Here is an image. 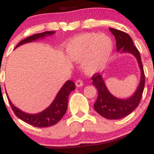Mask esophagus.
Segmentation results:
<instances>
[{"label":"esophagus","instance_id":"obj_1","mask_svg":"<svg viewBox=\"0 0 154 154\" xmlns=\"http://www.w3.org/2000/svg\"><path fill=\"white\" fill-rule=\"evenodd\" d=\"M75 85H76V86H77V87H78V88L82 87V86L83 85V81L82 80V79H77V80L76 81Z\"/></svg>","mask_w":154,"mask_h":154}]
</instances>
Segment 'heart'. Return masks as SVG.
<instances>
[{
    "instance_id": "b5f03b06",
    "label": "heart",
    "mask_w": 154,
    "mask_h": 154,
    "mask_svg": "<svg viewBox=\"0 0 154 154\" xmlns=\"http://www.w3.org/2000/svg\"><path fill=\"white\" fill-rule=\"evenodd\" d=\"M114 49L112 40L106 35L91 32L79 35L72 39L66 45V52L72 60L84 62L88 75L100 71L109 61Z\"/></svg>"
}]
</instances>
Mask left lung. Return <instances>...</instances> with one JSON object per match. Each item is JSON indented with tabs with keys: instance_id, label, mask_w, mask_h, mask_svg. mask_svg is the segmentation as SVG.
Segmentation results:
<instances>
[{
	"instance_id": "obj_1",
	"label": "left lung",
	"mask_w": 154,
	"mask_h": 154,
	"mask_svg": "<svg viewBox=\"0 0 154 154\" xmlns=\"http://www.w3.org/2000/svg\"><path fill=\"white\" fill-rule=\"evenodd\" d=\"M109 30L115 37L117 51L134 55L137 60L141 72L140 82L138 87L134 95L128 99H119L111 95L108 91L100 74L96 73L92 76L93 85L98 91V98L94 104L95 110L106 119H119L129 115L138 106L144 90L145 74L140 52L134 45L130 35L113 28H109Z\"/></svg>"
}]
</instances>
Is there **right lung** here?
Wrapping results in <instances>:
<instances>
[{"label":"right lung","mask_w":154,"mask_h":154,"mask_svg":"<svg viewBox=\"0 0 154 154\" xmlns=\"http://www.w3.org/2000/svg\"><path fill=\"white\" fill-rule=\"evenodd\" d=\"M54 33V31H46L41 33L35 34L19 42L16 48L22 45V44L34 41V40H38L39 38H44L47 35H53ZM75 89V83L71 80H68L65 82L63 87L59 91L52 103L42 112L35 114H27V113L21 111L18 108L14 106L13 103L11 102L8 97H8L11 107L14 113L17 117L22 119L24 122L29 124V125L36 127V128H48V127L56 125L62 119L67 109L69 95L70 93Z\"/></svg>","instance_id":"add662e5"}]
</instances>
